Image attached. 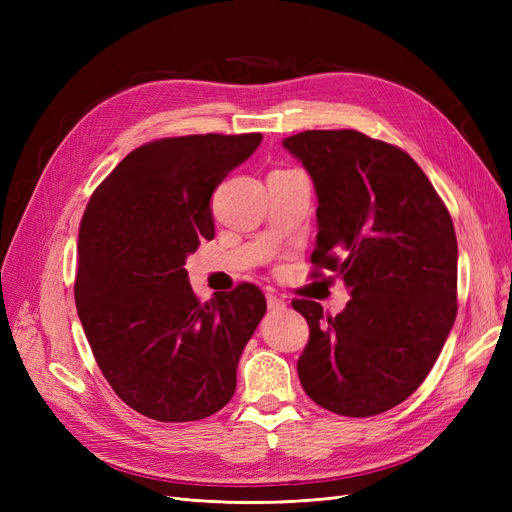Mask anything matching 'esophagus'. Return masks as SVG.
I'll return each mask as SVG.
<instances>
[{
  "label": "esophagus",
  "instance_id": "esophagus-1",
  "mask_svg": "<svg viewBox=\"0 0 512 512\" xmlns=\"http://www.w3.org/2000/svg\"><path fill=\"white\" fill-rule=\"evenodd\" d=\"M267 305H269L271 312H282V309L286 307L284 299H280V297H277V294H273V292H267Z\"/></svg>",
  "mask_w": 512,
  "mask_h": 512
}]
</instances>
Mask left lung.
<instances>
[{
  "label": "left lung",
  "instance_id": "1",
  "mask_svg": "<svg viewBox=\"0 0 512 512\" xmlns=\"http://www.w3.org/2000/svg\"><path fill=\"white\" fill-rule=\"evenodd\" d=\"M318 196L312 254L344 277L342 314L294 299L309 324L297 363L305 393L363 418L408 399L427 378L457 316L451 213L406 151L356 130H305L282 143Z\"/></svg>",
  "mask_w": 512,
  "mask_h": 512
}]
</instances>
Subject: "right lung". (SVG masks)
I'll return each instance as SVG.
<instances>
[{
  "mask_svg": "<svg viewBox=\"0 0 512 512\" xmlns=\"http://www.w3.org/2000/svg\"><path fill=\"white\" fill-rule=\"evenodd\" d=\"M260 141L258 132L190 134L141 145L83 213L76 312L106 382L153 421L188 423L222 410L267 312L254 284L200 301L183 267L215 237L211 194Z\"/></svg>",
  "mask_w": 512,
  "mask_h": 512,
  "instance_id": "1",
  "label": "right lung"
}]
</instances>
